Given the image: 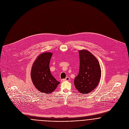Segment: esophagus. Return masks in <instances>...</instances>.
<instances>
[{
	"instance_id": "1",
	"label": "esophagus",
	"mask_w": 129,
	"mask_h": 129,
	"mask_svg": "<svg viewBox=\"0 0 129 129\" xmlns=\"http://www.w3.org/2000/svg\"><path fill=\"white\" fill-rule=\"evenodd\" d=\"M70 80V78L69 77H67L65 79H62L61 80V81H69Z\"/></svg>"
}]
</instances>
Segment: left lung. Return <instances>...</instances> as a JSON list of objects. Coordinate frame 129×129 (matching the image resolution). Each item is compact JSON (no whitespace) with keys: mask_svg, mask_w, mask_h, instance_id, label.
Listing matches in <instances>:
<instances>
[{"mask_svg":"<svg viewBox=\"0 0 129 129\" xmlns=\"http://www.w3.org/2000/svg\"><path fill=\"white\" fill-rule=\"evenodd\" d=\"M80 65L79 73L74 78L77 90L82 94L91 92L98 85L101 70L96 57L87 50L79 51Z\"/></svg>","mask_w":129,"mask_h":129,"instance_id":"left-lung-1","label":"left lung"}]
</instances>
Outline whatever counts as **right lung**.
Instances as JSON below:
<instances>
[{
  "label": "right lung",
  "instance_id": "right-lung-1",
  "mask_svg": "<svg viewBox=\"0 0 129 129\" xmlns=\"http://www.w3.org/2000/svg\"><path fill=\"white\" fill-rule=\"evenodd\" d=\"M53 54L43 53L38 55L34 61L31 71L32 82L40 92L50 94L53 92L60 82L52 75L49 64Z\"/></svg>",
  "mask_w": 129,
  "mask_h": 129
}]
</instances>
